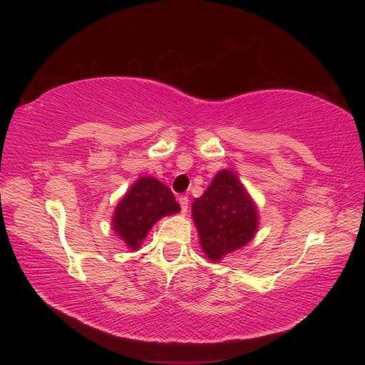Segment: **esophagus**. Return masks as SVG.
I'll return each mask as SVG.
<instances>
[{
	"label": "esophagus",
	"mask_w": 365,
	"mask_h": 365,
	"mask_svg": "<svg viewBox=\"0 0 365 365\" xmlns=\"http://www.w3.org/2000/svg\"><path fill=\"white\" fill-rule=\"evenodd\" d=\"M178 202H180L182 214H187L188 212V196H180L178 197Z\"/></svg>",
	"instance_id": "obj_1"
}]
</instances>
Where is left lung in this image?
<instances>
[{
  "label": "left lung",
  "instance_id": "1",
  "mask_svg": "<svg viewBox=\"0 0 365 365\" xmlns=\"http://www.w3.org/2000/svg\"><path fill=\"white\" fill-rule=\"evenodd\" d=\"M201 250L211 262L248 245L256 237L259 209L233 170L222 169L191 205Z\"/></svg>",
  "mask_w": 365,
  "mask_h": 365
}]
</instances>
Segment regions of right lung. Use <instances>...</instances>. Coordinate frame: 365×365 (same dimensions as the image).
Returning a JSON list of instances; mask_svg holds the SVG:
<instances>
[{
	"mask_svg": "<svg viewBox=\"0 0 365 365\" xmlns=\"http://www.w3.org/2000/svg\"><path fill=\"white\" fill-rule=\"evenodd\" d=\"M178 211L180 206L168 185L150 175L140 177L117 202L113 214V230L128 250L137 251L158 220Z\"/></svg>",
	"mask_w": 365,
	"mask_h": 365,
	"instance_id": "1",
	"label": "right lung"
}]
</instances>
